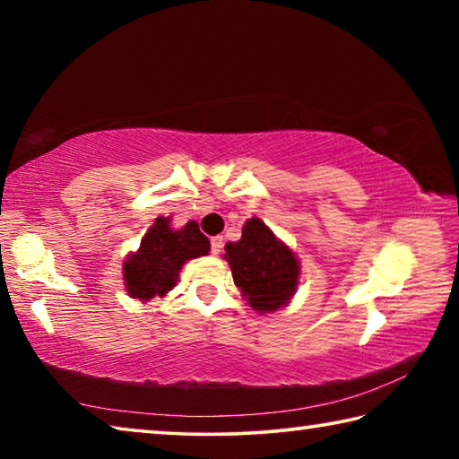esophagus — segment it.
<instances>
[{"label":"esophagus","mask_w":459,"mask_h":459,"mask_svg":"<svg viewBox=\"0 0 459 459\" xmlns=\"http://www.w3.org/2000/svg\"><path fill=\"white\" fill-rule=\"evenodd\" d=\"M211 247H212V253L219 255L222 251V237H212L211 238Z\"/></svg>","instance_id":"34e87169"}]
</instances>
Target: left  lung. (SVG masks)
I'll list each match as a JSON object with an SVG mask.
<instances>
[{"mask_svg":"<svg viewBox=\"0 0 459 459\" xmlns=\"http://www.w3.org/2000/svg\"><path fill=\"white\" fill-rule=\"evenodd\" d=\"M232 279L245 301L257 314L287 307L299 285V259L293 248L275 237L259 216L243 224V235L224 245Z\"/></svg>","mask_w":459,"mask_h":459,"instance_id":"8db88e82","label":"left lung"}]
</instances>
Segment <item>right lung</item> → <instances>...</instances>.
Listing matches in <instances>:
<instances>
[{"instance_id":"right-lung-1","label":"right lung","mask_w":459,"mask_h":459,"mask_svg":"<svg viewBox=\"0 0 459 459\" xmlns=\"http://www.w3.org/2000/svg\"><path fill=\"white\" fill-rule=\"evenodd\" d=\"M211 253V240L202 235L196 221L182 229L172 227L169 216H158L139 243L123 261V283L129 298L147 304L166 298L174 290L184 263Z\"/></svg>"}]
</instances>
